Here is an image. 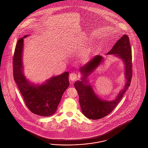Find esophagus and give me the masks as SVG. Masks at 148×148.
<instances>
[{
  "mask_svg": "<svg viewBox=\"0 0 148 148\" xmlns=\"http://www.w3.org/2000/svg\"><path fill=\"white\" fill-rule=\"evenodd\" d=\"M70 79L71 81L73 82L77 79V75L75 73H71L69 76Z\"/></svg>",
  "mask_w": 148,
  "mask_h": 148,
  "instance_id": "34e87169",
  "label": "esophagus"
}]
</instances>
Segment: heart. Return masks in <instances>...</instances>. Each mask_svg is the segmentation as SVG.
Listing matches in <instances>:
<instances>
[{
	"mask_svg": "<svg viewBox=\"0 0 148 148\" xmlns=\"http://www.w3.org/2000/svg\"><path fill=\"white\" fill-rule=\"evenodd\" d=\"M90 53H91L90 51H87L82 55V59L83 62H86L89 59L90 56Z\"/></svg>",
	"mask_w": 148,
	"mask_h": 148,
	"instance_id": "obj_1",
	"label": "heart"
}]
</instances>
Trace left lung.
Here are the masks:
<instances>
[{
    "label": "left lung",
    "mask_w": 148,
    "mask_h": 148,
    "mask_svg": "<svg viewBox=\"0 0 148 148\" xmlns=\"http://www.w3.org/2000/svg\"><path fill=\"white\" fill-rule=\"evenodd\" d=\"M113 55L122 60L124 64L125 85L113 100L107 101L99 97L95 92L93 86L89 82V76L104 62V57L96 56L80 68L81 80L76 81L74 86L78 94L79 103L82 113L91 120H98L107 116L116 106L123 95L130 86L132 75V51L129 38L124 34L114 44L106 55Z\"/></svg>",
    "instance_id": "obj_1"
}]
</instances>
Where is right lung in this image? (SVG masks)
Here are the masks:
<instances>
[{
	"label": "right lung",
	"instance_id": "obj_1",
	"mask_svg": "<svg viewBox=\"0 0 148 148\" xmlns=\"http://www.w3.org/2000/svg\"><path fill=\"white\" fill-rule=\"evenodd\" d=\"M17 42L13 58V75L26 106L33 113L47 117L56 112L64 92L69 86V73L52 77L42 84L29 82L24 73L23 62L24 38Z\"/></svg>",
	"mask_w": 148,
	"mask_h": 148
}]
</instances>
